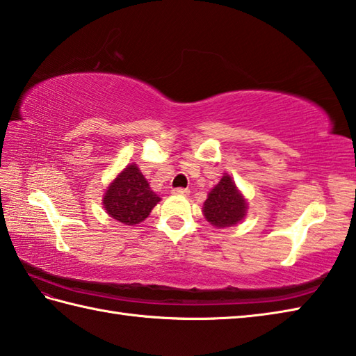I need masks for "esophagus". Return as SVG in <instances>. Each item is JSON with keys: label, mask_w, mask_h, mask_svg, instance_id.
<instances>
[{"label": "esophagus", "mask_w": 356, "mask_h": 356, "mask_svg": "<svg viewBox=\"0 0 356 356\" xmlns=\"http://www.w3.org/2000/svg\"><path fill=\"white\" fill-rule=\"evenodd\" d=\"M172 193H175V195H184V197H186V195L191 193V191H188V188H183V187H179V188H173Z\"/></svg>", "instance_id": "esophagus-1"}]
</instances>
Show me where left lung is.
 <instances>
[{
	"mask_svg": "<svg viewBox=\"0 0 356 356\" xmlns=\"http://www.w3.org/2000/svg\"><path fill=\"white\" fill-rule=\"evenodd\" d=\"M202 213L212 226L220 229L235 226L248 213V201L227 173H224L220 183L209 192Z\"/></svg>",
	"mask_w": 356,
	"mask_h": 356,
	"instance_id": "1",
	"label": "left lung"
}]
</instances>
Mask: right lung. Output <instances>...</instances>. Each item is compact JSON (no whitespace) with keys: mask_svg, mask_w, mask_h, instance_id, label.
<instances>
[{"mask_svg":"<svg viewBox=\"0 0 356 356\" xmlns=\"http://www.w3.org/2000/svg\"><path fill=\"white\" fill-rule=\"evenodd\" d=\"M159 200L161 198L152 191L138 165L129 164L108 184L103 204L113 220L126 226H135L147 218Z\"/></svg>","mask_w":356,"mask_h":356,"instance_id":"right-lung-1","label":"right lung"}]
</instances>
